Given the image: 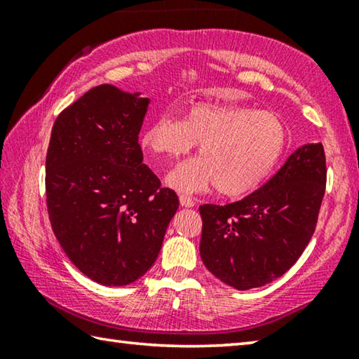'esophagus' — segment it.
<instances>
[{
    "instance_id": "1",
    "label": "esophagus",
    "mask_w": 359,
    "mask_h": 359,
    "mask_svg": "<svg viewBox=\"0 0 359 359\" xmlns=\"http://www.w3.org/2000/svg\"><path fill=\"white\" fill-rule=\"evenodd\" d=\"M179 201L182 208H193L194 205V199L191 196H188V194H180Z\"/></svg>"
}]
</instances>
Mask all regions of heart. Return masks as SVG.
I'll return each mask as SVG.
<instances>
[{"label":"heart","instance_id":"b5f03b06","mask_svg":"<svg viewBox=\"0 0 359 359\" xmlns=\"http://www.w3.org/2000/svg\"><path fill=\"white\" fill-rule=\"evenodd\" d=\"M282 118L255 107L194 102L184 120L172 112L156 117L141 142L158 160L172 161L199 144L198 158L168 174L166 184L179 191L199 193L212 187L228 198H239L264 184L287 145Z\"/></svg>","mask_w":359,"mask_h":359}]
</instances>
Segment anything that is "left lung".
Segmentation results:
<instances>
[{
	"label": "left lung",
	"mask_w": 359,
	"mask_h": 359,
	"mask_svg": "<svg viewBox=\"0 0 359 359\" xmlns=\"http://www.w3.org/2000/svg\"><path fill=\"white\" fill-rule=\"evenodd\" d=\"M325 187L323 145L306 144L241 201L201 205L204 266L218 280L242 291L283 276L312 238Z\"/></svg>",
	"instance_id": "left-lung-1"
}]
</instances>
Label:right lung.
Segmentation results:
<instances>
[{"instance_id": "1", "label": "right lung", "mask_w": 359, "mask_h": 359, "mask_svg": "<svg viewBox=\"0 0 359 359\" xmlns=\"http://www.w3.org/2000/svg\"><path fill=\"white\" fill-rule=\"evenodd\" d=\"M149 98L98 85L58 115L46 158L47 210L71 263L106 287L155 263L179 198L142 163Z\"/></svg>"}]
</instances>
